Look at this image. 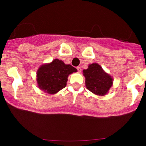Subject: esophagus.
Listing matches in <instances>:
<instances>
[{"label": "esophagus", "mask_w": 146, "mask_h": 146, "mask_svg": "<svg viewBox=\"0 0 146 146\" xmlns=\"http://www.w3.org/2000/svg\"><path fill=\"white\" fill-rule=\"evenodd\" d=\"M77 70H78V73H81L82 72V68H80V67H77Z\"/></svg>", "instance_id": "obj_1"}]
</instances>
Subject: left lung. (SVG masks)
<instances>
[{
	"label": "left lung",
	"mask_w": 146,
	"mask_h": 146,
	"mask_svg": "<svg viewBox=\"0 0 146 146\" xmlns=\"http://www.w3.org/2000/svg\"><path fill=\"white\" fill-rule=\"evenodd\" d=\"M86 88L93 94L104 96L108 93L113 84V78L98 63L90 64L83 70Z\"/></svg>",
	"instance_id": "1"
}]
</instances>
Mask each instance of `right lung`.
I'll return each instance as SVG.
<instances>
[{"instance_id": "obj_1", "label": "right lung", "mask_w": 146, "mask_h": 146, "mask_svg": "<svg viewBox=\"0 0 146 146\" xmlns=\"http://www.w3.org/2000/svg\"><path fill=\"white\" fill-rule=\"evenodd\" d=\"M77 71L71 64L55 59L51 62L43 64L38 68L36 73L37 84L45 93L54 95L66 86L68 75Z\"/></svg>"}]
</instances>
